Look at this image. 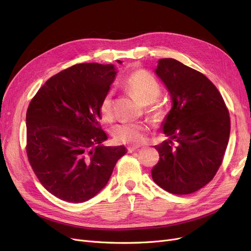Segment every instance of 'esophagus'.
Masks as SVG:
<instances>
[{"mask_svg":"<svg viewBox=\"0 0 251 251\" xmlns=\"http://www.w3.org/2000/svg\"><path fill=\"white\" fill-rule=\"evenodd\" d=\"M138 150H139V147H128L127 148L128 152H133V151H136Z\"/></svg>","mask_w":251,"mask_h":251,"instance_id":"1","label":"esophagus"}]
</instances>
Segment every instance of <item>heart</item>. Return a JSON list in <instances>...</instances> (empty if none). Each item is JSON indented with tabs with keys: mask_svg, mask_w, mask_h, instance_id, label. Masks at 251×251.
<instances>
[{
	"mask_svg": "<svg viewBox=\"0 0 251 251\" xmlns=\"http://www.w3.org/2000/svg\"><path fill=\"white\" fill-rule=\"evenodd\" d=\"M124 88L136 98L142 104H150L153 102L161 94V86L156 79L146 70H136L129 74L123 82ZM99 112L104 122H112L114 120V109L112 94L104 95L99 104ZM147 113L153 119L163 117V111L152 107L147 110ZM149 128L140 123H123L118 125L113 130V137L117 143L138 146L147 139Z\"/></svg>",
	"mask_w": 251,
	"mask_h": 251,
	"instance_id": "obj_1",
	"label": "heart"
}]
</instances>
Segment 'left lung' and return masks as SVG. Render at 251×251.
<instances>
[{
  "mask_svg": "<svg viewBox=\"0 0 251 251\" xmlns=\"http://www.w3.org/2000/svg\"><path fill=\"white\" fill-rule=\"evenodd\" d=\"M173 107L164 123L168 140L155 146L160 161L153 181L173 194H189L213 180L227 149L230 115L215 84L175 59H161L155 69Z\"/></svg>",
  "mask_w": 251,
  "mask_h": 251,
  "instance_id": "8db88e82",
  "label": "left lung"
}]
</instances>
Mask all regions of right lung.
Listing matches in <instances>:
<instances>
[{"label": "right lung", "instance_id": "add662e5", "mask_svg": "<svg viewBox=\"0 0 251 251\" xmlns=\"http://www.w3.org/2000/svg\"><path fill=\"white\" fill-rule=\"evenodd\" d=\"M122 63L121 61H117ZM114 65L83 63L51 76L26 112V153L42 185L83 202L108 183L124 147H102L99 104L116 77Z\"/></svg>", "mask_w": 251, "mask_h": 251}]
</instances>
